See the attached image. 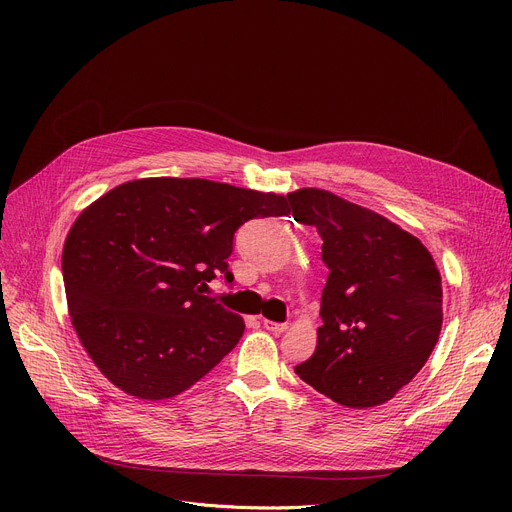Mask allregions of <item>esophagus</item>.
I'll use <instances>...</instances> for the list:
<instances>
[{
	"label": "esophagus",
	"instance_id": "esophagus-1",
	"mask_svg": "<svg viewBox=\"0 0 512 512\" xmlns=\"http://www.w3.org/2000/svg\"><path fill=\"white\" fill-rule=\"evenodd\" d=\"M263 328L270 330L272 334H284L288 330V324H276V321L270 319H263Z\"/></svg>",
	"mask_w": 512,
	"mask_h": 512
}]
</instances>
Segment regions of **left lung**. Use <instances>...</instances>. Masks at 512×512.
Instances as JSON below:
<instances>
[{
    "instance_id": "8db88e82",
    "label": "left lung",
    "mask_w": 512,
    "mask_h": 512,
    "mask_svg": "<svg viewBox=\"0 0 512 512\" xmlns=\"http://www.w3.org/2000/svg\"><path fill=\"white\" fill-rule=\"evenodd\" d=\"M292 215L324 238L328 282L317 346L294 367L348 409L392 400L432 355L442 330V276L423 242L384 215L324 188L286 195Z\"/></svg>"
}]
</instances>
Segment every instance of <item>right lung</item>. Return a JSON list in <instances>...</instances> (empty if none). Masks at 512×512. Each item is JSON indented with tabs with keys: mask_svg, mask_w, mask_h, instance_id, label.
I'll return each instance as SVG.
<instances>
[{
	"mask_svg": "<svg viewBox=\"0 0 512 512\" xmlns=\"http://www.w3.org/2000/svg\"><path fill=\"white\" fill-rule=\"evenodd\" d=\"M286 197L205 178H141L101 195L62 251L68 313L97 369L122 392L166 400L238 344L245 321L205 297L232 282L234 232L286 215Z\"/></svg>",
	"mask_w": 512,
	"mask_h": 512,
	"instance_id": "obj_1",
	"label": "right lung"
}]
</instances>
